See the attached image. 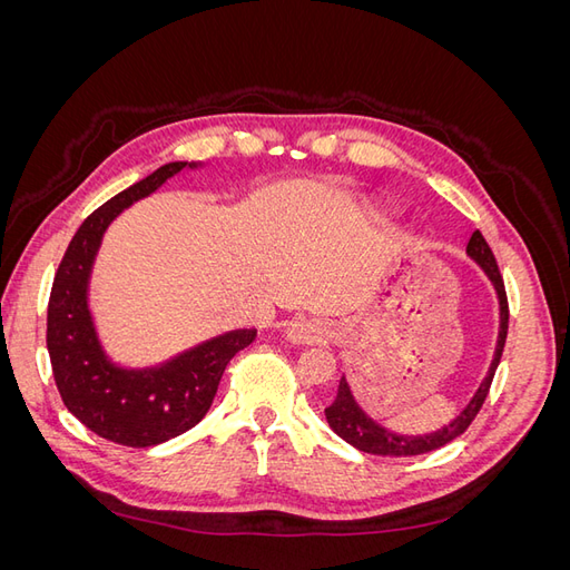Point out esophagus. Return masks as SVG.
<instances>
[{
  "mask_svg": "<svg viewBox=\"0 0 570 570\" xmlns=\"http://www.w3.org/2000/svg\"><path fill=\"white\" fill-rule=\"evenodd\" d=\"M287 337L295 344H318L327 337V327L314 318H297L287 327Z\"/></svg>",
  "mask_w": 570,
  "mask_h": 570,
  "instance_id": "34e87169",
  "label": "esophagus"
}]
</instances>
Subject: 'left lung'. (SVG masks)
Here are the masks:
<instances>
[{
  "label": "left lung",
  "mask_w": 570,
  "mask_h": 570,
  "mask_svg": "<svg viewBox=\"0 0 570 570\" xmlns=\"http://www.w3.org/2000/svg\"><path fill=\"white\" fill-rule=\"evenodd\" d=\"M471 258L482 266V271L488 273V278L492 281L497 295H499V308H502V323H499V340H497V352L492 358V366L485 381L478 387L475 396L471 400V404L465 406L459 416L450 423L444 425L438 433H430V435H421V438H406V435H394L390 430L381 428L375 421H371L364 411H361L354 402V396L344 383V377L340 381L337 387V396L335 402L325 409V419L331 423V428L335 433L344 440L350 442L352 446L361 452H368V454H383V456H413V454H425V452H433L440 450V446L450 444L452 440H456L461 433L469 430V425L473 423V419L478 416V411L485 404L488 394H490V385H492V377L494 371L499 366V361H502V352H504V344H507V331H509V299H507V289H504V278L502 273H499L497 266V258L488 245V239L482 237L480 230H475L469 239V247H465Z\"/></svg>",
  "instance_id": "8db88e82"
}]
</instances>
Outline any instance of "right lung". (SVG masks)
I'll return each instance as SVG.
<instances>
[{
	"instance_id": "1",
	"label": "right lung",
	"mask_w": 570,
	"mask_h": 570,
	"mask_svg": "<svg viewBox=\"0 0 570 570\" xmlns=\"http://www.w3.org/2000/svg\"><path fill=\"white\" fill-rule=\"evenodd\" d=\"M187 161H174L101 204L73 235L51 283L47 350L61 402L95 435L124 446H154L195 428L209 411L230 358L256 331H233L151 371H120L101 352L88 312L92 258L109 223L151 195Z\"/></svg>"
}]
</instances>
